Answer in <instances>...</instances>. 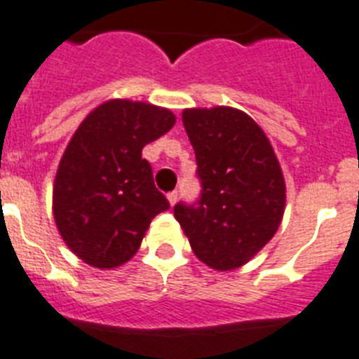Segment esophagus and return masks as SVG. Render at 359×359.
<instances>
[{"label":"esophagus","mask_w":359,"mask_h":359,"mask_svg":"<svg viewBox=\"0 0 359 359\" xmlns=\"http://www.w3.org/2000/svg\"><path fill=\"white\" fill-rule=\"evenodd\" d=\"M177 199H179V194H177V191H170V194H168V201H170L171 206H175Z\"/></svg>","instance_id":"esophagus-1"}]
</instances>
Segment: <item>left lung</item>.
Masks as SVG:
<instances>
[{"instance_id":"obj_1","label":"left lung","mask_w":359,"mask_h":359,"mask_svg":"<svg viewBox=\"0 0 359 359\" xmlns=\"http://www.w3.org/2000/svg\"><path fill=\"white\" fill-rule=\"evenodd\" d=\"M203 191L197 206H175L191 250L215 271L238 269L260 252L280 226L285 182L262 127L232 107L186 109Z\"/></svg>"}]
</instances>
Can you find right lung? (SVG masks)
Returning <instances> with one entry per match:
<instances>
[{
	"label": "right lung",
	"mask_w": 359,
	"mask_h": 359,
	"mask_svg": "<svg viewBox=\"0 0 359 359\" xmlns=\"http://www.w3.org/2000/svg\"><path fill=\"white\" fill-rule=\"evenodd\" d=\"M173 125L171 110L130 99L104 101L79 125L55 175L53 215L81 260L97 269L123 265L154 215L170 208L142 149Z\"/></svg>",
	"instance_id": "1"
}]
</instances>
